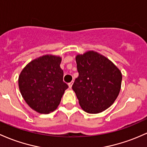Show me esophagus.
<instances>
[{
    "mask_svg": "<svg viewBox=\"0 0 147 147\" xmlns=\"http://www.w3.org/2000/svg\"><path fill=\"white\" fill-rule=\"evenodd\" d=\"M73 83H74L73 81H72L71 82H70V83H68V86H69V88H72V84H73Z\"/></svg>",
    "mask_w": 147,
    "mask_h": 147,
    "instance_id": "1",
    "label": "esophagus"
}]
</instances>
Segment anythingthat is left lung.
I'll return each mask as SVG.
<instances>
[{"label":"left lung","instance_id":"1","mask_svg":"<svg viewBox=\"0 0 147 147\" xmlns=\"http://www.w3.org/2000/svg\"><path fill=\"white\" fill-rule=\"evenodd\" d=\"M79 77L72 88L83 110L98 114L114 103L121 90V71L105 56L88 51L76 56Z\"/></svg>","mask_w":147,"mask_h":147}]
</instances>
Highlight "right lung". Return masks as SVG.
Wrapping results in <instances>:
<instances>
[{"label": "right lung", "mask_w": 147, "mask_h": 147, "mask_svg": "<svg viewBox=\"0 0 147 147\" xmlns=\"http://www.w3.org/2000/svg\"><path fill=\"white\" fill-rule=\"evenodd\" d=\"M61 58L45 55L30 61L21 72L19 87L28 106L40 114H49L60 104L68 86L63 81Z\"/></svg>", "instance_id": "add662e5"}]
</instances>
